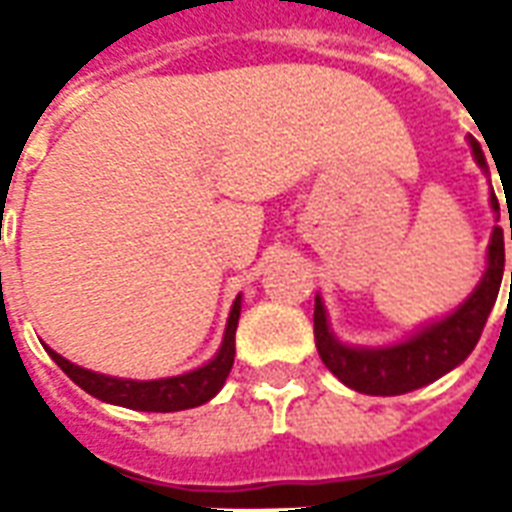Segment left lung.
I'll return each mask as SVG.
<instances>
[{
	"label": "left lung",
	"instance_id": "left-lung-1",
	"mask_svg": "<svg viewBox=\"0 0 512 512\" xmlns=\"http://www.w3.org/2000/svg\"><path fill=\"white\" fill-rule=\"evenodd\" d=\"M469 147L477 161V167L488 175V161L480 142L469 136ZM491 211L499 222V200L491 189ZM510 241H512V219H510ZM505 274V233L494 224L488 252H485V274L477 282V288L469 293V299L458 304L450 315L439 321H430L411 332L406 340L392 345H348L343 343L329 326V315L323 307L321 296H315V345L321 354L323 365L332 370L345 386H351L362 395H406L419 386L433 384L436 378L447 376L450 370L461 365L466 356L472 354L474 345L483 334L488 315L494 310L499 285ZM510 293H512V271H510Z\"/></svg>",
	"mask_w": 512,
	"mask_h": 512
}]
</instances>
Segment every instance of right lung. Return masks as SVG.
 Returning <instances> with one entry per match:
<instances>
[{"instance_id": "right-lung-1", "label": "right lung", "mask_w": 512, "mask_h": 512, "mask_svg": "<svg viewBox=\"0 0 512 512\" xmlns=\"http://www.w3.org/2000/svg\"><path fill=\"white\" fill-rule=\"evenodd\" d=\"M238 318H241V296H235L230 315H227V326H224V337L219 351L213 354L202 367H194L183 376L156 378V381H134V378H117L104 376V373H93L87 367H79L68 362L65 356L51 351L46 345L49 356L62 367V373L71 378L73 384L82 386L87 395L98 397L112 406L134 408V411H158V414H169V411H183V408H197L208 403L211 397L219 395L230 370H233L235 359V329H238Z\"/></svg>"}]
</instances>
